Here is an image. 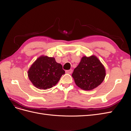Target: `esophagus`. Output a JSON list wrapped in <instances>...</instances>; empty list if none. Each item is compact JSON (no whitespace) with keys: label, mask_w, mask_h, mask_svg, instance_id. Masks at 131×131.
<instances>
[{"label":"esophagus","mask_w":131,"mask_h":131,"mask_svg":"<svg viewBox=\"0 0 131 131\" xmlns=\"http://www.w3.org/2000/svg\"><path fill=\"white\" fill-rule=\"evenodd\" d=\"M72 72H73V70H72V69H70V70H66V73H69V74H71Z\"/></svg>","instance_id":"esophagus-1"}]
</instances>
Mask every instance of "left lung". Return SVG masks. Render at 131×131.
Listing matches in <instances>:
<instances>
[{
  "instance_id": "8db88e82",
  "label": "left lung",
  "mask_w": 131,
  "mask_h": 131,
  "mask_svg": "<svg viewBox=\"0 0 131 131\" xmlns=\"http://www.w3.org/2000/svg\"><path fill=\"white\" fill-rule=\"evenodd\" d=\"M106 76V71L95 56H84L77 67L74 69L72 77L79 88L91 90L101 84Z\"/></svg>"
}]
</instances>
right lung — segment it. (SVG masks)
I'll list each match as a JSON object with an SVG mask.
<instances>
[{"label":"right lung","instance_id":"obj_1","mask_svg":"<svg viewBox=\"0 0 131 131\" xmlns=\"http://www.w3.org/2000/svg\"><path fill=\"white\" fill-rule=\"evenodd\" d=\"M28 73L33 85L38 89L47 90L57 83L65 71L54 58L41 56L33 63Z\"/></svg>","mask_w":131,"mask_h":131}]
</instances>
